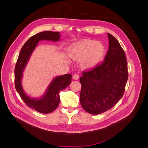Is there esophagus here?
Segmentation results:
<instances>
[{
  "mask_svg": "<svg viewBox=\"0 0 148 148\" xmlns=\"http://www.w3.org/2000/svg\"><path fill=\"white\" fill-rule=\"evenodd\" d=\"M79 75H78L77 73L74 74L73 76V78L75 80H78V79H79Z\"/></svg>",
  "mask_w": 148,
  "mask_h": 148,
  "instance_id": "obj_1",
  "label": "esophagus"
}]
</instances>
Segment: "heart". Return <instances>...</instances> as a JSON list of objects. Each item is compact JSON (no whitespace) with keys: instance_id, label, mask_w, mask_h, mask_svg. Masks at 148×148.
I'll list each match as a JSON object with an SVG mask.
<instances>
[{"instance_id":"b5f03b06","label":"heart","mask_w":148,"mask_h":148,"mask_svg":"<svg viewBox=\"0 0 148 148\" xmlns=\"http://www.w3.org/2000/svg\"><path fill=\"white\" fill-rule=\"evenodd\" d=\"M106 53L105 45L102 42L88 40L72 44L68 49L70 58L80 61L85 69H92L100 63Z\"/></svg>"}]
</instances>
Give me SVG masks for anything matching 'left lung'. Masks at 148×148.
I'll list each match as a JSON object with an SVG mask.
<instances>
[{
    "mask_svg": "<svg viewBox=\"0 0 148 148\" xmlns=\"http://www.w3.org/2000/svg\"><path fill=\"white\" fill-rule=\"evenodd\" d=\"M109 48L104 61L83 72L80 100L83 108L92 114L104 113L123 97L128 79L125 52L117 40L108 34Z\"/></svg>",
    "mask_w": 148,
    "mask_h": 148,
    "instance_id": "obj_1",
    "label": "left lung"
}]
</instances>
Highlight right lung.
Wrapping results in <instances>:
<instances>
[{"mask_svg": "<svg viewBox=\"0 0 148 148\" xmlns=\"http://www.w3.org/2000/svg\"><path fill=\"white\" fill-rule=\"evenodd\" d=\"M59 32L44 31L31 36L21 48L15 68V86L21 99L27 106L42 113H49L55 110L60 102L59 93L70 84L71 74H65L55 78L49 85L45 95L39 100L30 99L23 90L21 79L23 71L32 51L39 41L42 40L58 41L60 38Z\"/></svg>", "mask_w": 148, "mask_h": 148, "instance_id": "obj_1", "label": "right lung"}]
</instances>
